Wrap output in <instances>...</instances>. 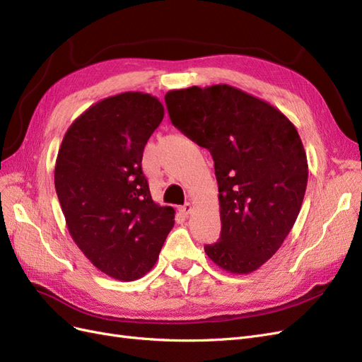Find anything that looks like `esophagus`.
<instances>
[{
  "label": "esophagus",
  "instance_id": "obj_1",
  "mask_svg": "<svg viewBox=\"0 0 362 362\" xmlns=\"http://www.w3.org/2000/svg\"><path fill=\"white\" fill-rule=\"evenodd\" d=\"M180 211L184 214V216H189L192 211H193V205L190 202L184 204L182 206H180Z\"/></svg>",
  "mask_w": 362,
  "mask_h": 362
}]
</instances>
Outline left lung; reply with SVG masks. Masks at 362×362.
I'll use <instances>...</instances> for the list:
<instances>
[{
    "label": "left lung",
    "instance_id": "8db88e82",
    "mask_svg": "<svg viewBox=\"0 0 362 362\" xmlns=\"http://www.w3.org/2000/svg\"><path fill=\"white\" fill-rule=\"evenodd\" d=\"M164 100L172 124L214 160L222 231L205 254L233 275L255 272L276 254L303 202L308 161L298 129L229 84L169 90Z\"/></svg>",
    "mask_w": 362,
    "mask_h": 362
}]
</instances>
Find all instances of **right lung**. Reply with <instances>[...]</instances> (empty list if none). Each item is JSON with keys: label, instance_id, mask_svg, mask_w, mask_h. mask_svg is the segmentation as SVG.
I'll use <instances>...</instances> for the list:
<instances>
[{"label": "right lung", "instance_id": "1", "mask_svg": "<svg viewBox=\"0 0 362 362\" xmlns=\"http://www.w3.org/2000/svg\"><path fill=\"white\" fill-rule=\"evenodd\" d=\"M164 117L158 98L124 92L104 98L64 134L54 184L68 231L105 275L136 281L154 267L175 210L152 201L141 157Z\"/></svg>", "mask_w": 362, "mask_h": 362}]
</instances>
